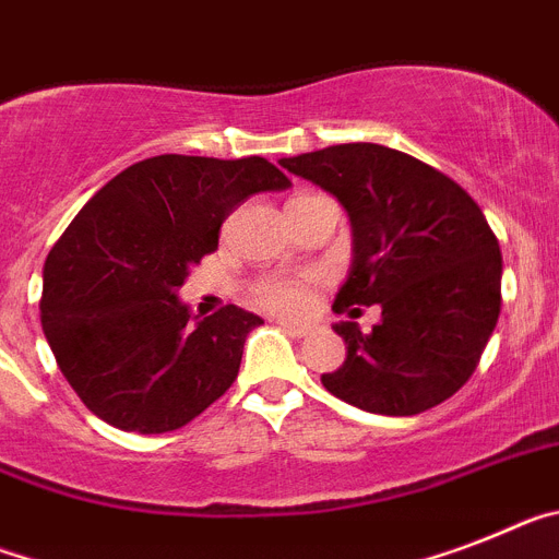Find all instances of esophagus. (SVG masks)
I'll use <instances>...</instances> for the list:
<instances>
[{"mask_svg":"<svg viewBox=\"0 0 559 559\" xmlns=\"http://www.w3.org/2000/svg\"><path fill=\"white\" fill-rule=\"evenodd\" d=\"M278 326L293 334V337H307L312 332V323H300V320H278Z\"/></svg>","mask_w":559,"mask_h":559,"instance_id":"esophagus-1","label":"esophagus"}]
</instances>
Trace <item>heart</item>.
<instances>
[{
    "label": "heart",
    "instance_id": "heart-1",
    "mask_svg": "<svg viewBox=\"0 0 559 559\" xmlns=\"http://www.w3.org/2000/svg\"><path fill=\"white\" fill-rule=\"evenodd\" d=\"M252 298L259 307L273 309V312H300V309H307L309 298H312V286H309V278L270 275L255 284Z\"/></svg>",
    "mask_w": 559,
    "mask_h": 559
}]
</instances>
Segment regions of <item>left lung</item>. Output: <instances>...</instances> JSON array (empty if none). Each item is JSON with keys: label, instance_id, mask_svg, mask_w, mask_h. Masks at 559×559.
I'll use <instances>...</instances> for the list:
<instances>
[{"label": "left lung", "instance_id": "left-lung-1", "mask_svg": "<svg viewBox=\"0 0 559 559\" xmlns=\"http://www.w3.org/2000/svg\"><path fill=\"white\" fill-rule=\"evenodd\" d=\"M346 207L354 261L334 312L380 304L360 332L334 323L346 362L320 382L348 405L414 416L473 377L501 314V247L481 207L433 165L377 143L329 145L281 159Z\"/></svg>", "mask_w": 559, "mask_h": 559}]
</instances>
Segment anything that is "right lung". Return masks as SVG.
I'll use <instances>...</instances> for the list:
<instances>
[{
    "label": "right lung",
    "instance_id": "right-lung-1",
    "mask_svg": "<svg viewBox=\"0 0 559 559\" xmlns=\"http://www.w3.org/2000/svg\"><path fill=\"white\" fill-rule=\"evenodd\" d=\"M284 188L264 157L159 154L81 207L47 255L38 309L58 368L98 419L168 433L233 385L264 320L233 304L193 320L177 289L245 199Z\"/></svg>",
    "mask_w": 559,
    "mask_h": 559
}]
</instances>
